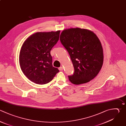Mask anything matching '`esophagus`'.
Here are the masks:
<instances>
[{
  "mask_svg": "<svg viewBox=\"0 0 126 126\" xmlns=\"http://www.w3.org/2000/svg\"><path fill=\"white\" fill-rule=\"evenodd\" d=\"M63 66H61L59 68V69L60 70V71H63Z\"/></svg>",
  "mask_w": 126,
  "mask_h": 126,
  "instance_id": "34e87169",
  "label": "esophagus"
}]
</instances>
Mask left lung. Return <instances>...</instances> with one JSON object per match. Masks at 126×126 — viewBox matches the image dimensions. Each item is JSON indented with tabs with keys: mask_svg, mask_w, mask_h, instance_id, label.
Masks as SVG:
<instances>
[{
	"mask_svg": "<svg viewBox=\"0 0 126 126\" xmlns=\"http://www.w3.org/2000/svg\"><path fill=\"white\" fill-rule=\"evenodd\" d=\"M60 40L68 51L74 73L68 76L75 85L89 82L100 71L103 62V52L96 35L89 30L70 28L64 30Z\"/></svg>",
	"mask_w": 126,
	"mask_h": 126,
	"instance_id": "left-lung-1",
	"label": "left lung"
}]
</instances>
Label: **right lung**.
Returning <instances> with one entry per match:
<instances>
[{"label": "right lung", "instance_id": "1", "mask_svg": "<svg viewBox=\"0 0 126 126\" xmlns=\"http://www.w3.org/2000/svg\"><path fill=\"white\" fill-rule=\"evenodd\" d=\"M60 33V31L36 32L23 44L19 55L20 65L24 74L34 83H48L59 72L53 66L50 51L58 41Z\"/></svg>", "mask_w": 126, "mask_h": 126}]
</instances>
